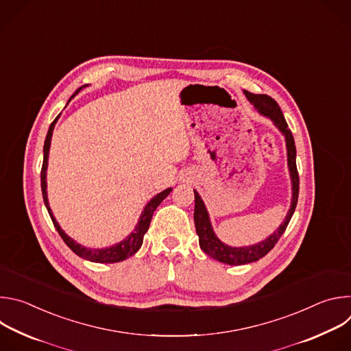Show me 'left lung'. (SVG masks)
<instances>
[{
  "mask_svg": "<svg viewBox=\"0 0 351 351\" xmlns=\"http://www.w3.org/2000/svg\"><path fill=\"white\" fill-rule=\"evenodd\" d=\"M245 97L250 99V103H253L254 107L265 117L271 118L274 123L280 129V132L286 137V147H287V164L290 169V176L293 182V198H291V207L287 213V217L285 222L279 226V229L271 234L267 240L256 244V245H250V247H229L223 244L214 233L207 210L204 207V203L202 197L198 195L197 191H194V223H195V230L198 234V243L199 247H202L203 252L213 257L214 260H218L221 263L229 264V265H243L248 263H254L264 256H267L274 245L278 243L283 232L286 230L293 213L297 206V198H298V172H297V165H295V145H294V138L293 134L287 126V122L278 106L275 99L267 94H253L250 91H244Z\"/></svg>",
  "mask_w": 351,
  "mask_h": 351,
  "instance_id": "8db88e82",
  "label": "left lung"
}]
</instances>
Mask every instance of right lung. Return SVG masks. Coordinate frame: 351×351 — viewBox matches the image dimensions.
Returning a JSON list of instances; mask_svg holds the SVG:
<instances>
[{
  "instance_id": "add662e5",
  "label": "right lung",
  "mask_w": 351,
  "mask_h": 351,
  "mask_svg": "<svg viewBox=\"0 0 351 351\" xmlns=\"http://www.w3.org/2000/svg\"><path fill=\"white\" fill-rule=\"evenodd\" d=\"M80 88H77L79 91ZM76 91V93H77ZM75 93V94H76ZM73 94V95H75ZM72 95V97H73ZM71 97V98H72ZM60 117V115H58ZM58 117L53 121L51 126H49L48 129V133H47V137H45V141H44V158H43V167H41V191H43V199H44V204L47 207V211L49 214V217H51V221L56 226V229L58 230L60 236L62 237V240L66 243V245L72 250V252L75 254H77L79 257L84 258V260H88V261H93V263H119V261H123L126 258H129L130 256H133L137 250L141 247L143 244V237L145 234V232L148 230L149 228V222H152V218H153V214L156 211V208L161 204L162 199L172 191V189H167L164 191H161L160 194H157L154 198H152V202H149L144 211L141 213V217H140V221L136 226V229L130 233L129 237H126L123 241L110 247V248H103V250H91V248H86V247H82L80 244H77L76 241H73L71 237H68L64 230L60 228L58 222L56 221L51 210H49L48 207V199H47V183H45V171H47V162H48V149H49V144H51V136H53V130H54V126H56V122L58 119Z\"/></svg>"
}]
</instances>
